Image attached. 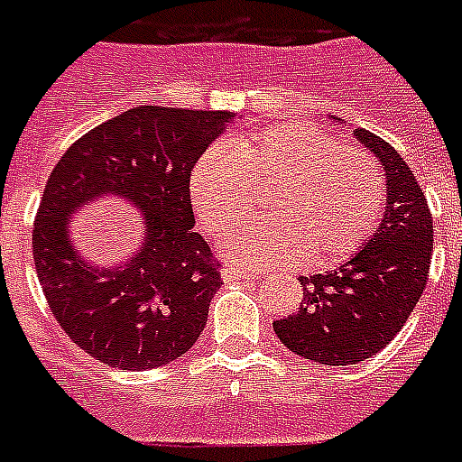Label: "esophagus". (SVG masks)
<instances>
[{
	"label": "esophagus",
	"mask_w": 462,
	"mask_h": 462,
	"mask_svg": "<svg viewBox=\"0 0 462 462\" xmlns=\"http://www.w3.org/2000/svg\"><path fill=\"white\" fill-rule=\"evenodd\" d=\"M225 282H235V279H261V273H249V270H235V267H227L223 270Z\"/></svg>",
	"instance_id": "1"
}]
</instances>
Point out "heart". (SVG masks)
<instances>
[{
  "mask_svg": "<svg viewBox=\"0 0 462 462\" xmlns=\"http://www.w3.org/2000/svg\"><path fill=\"white\" fill-rule=\"evenodd\" d=\"M192 204L211 235L249 213L255 189L265 220H246L223 239L235 265L289 267L310 255L331 265L366 242L381 216V166L355 143L336 141L308 122H282L201 154L192 171Z\"/></svg>",
  "mask_w": 462,
  "mask_h": 462,
  "instance_id": "b5f03b06",
  "label": "heart"
}]
</instances>
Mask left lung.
I'll return each mask as SVG.
<instances>
[{
  "instance_id": "1",
  "label": "left lung",
  "mask_w": 462,
  "mask_h": 462,
  "mask_svg": "<svg viewBox=\"0 0 462 462\" xmlns=\"http://www.w3.org/2000/svg\"><path fill=\"white\" fill-rule=\"evenodd\" d=\"M355 135L385 171L383 220L350 261L300 277L303 303L273 324L293 355L328 366L364 362L397 336L428 284L435 237L428 201L402 154L371 131Z\"/></svg>"
}]
</instances>
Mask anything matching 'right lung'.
<instances>
[{
    "label": "right lung",
    "mask_w": 462,
    "mask_h": 462,
    "mask_svg": "<svg viewBox=\"0 0 462 462\" xmlns=\"http://www.w3.org/2000/svg\"><path fill=\"white\" fill-rule=\"evenodd\" d=\"M232 117L141 106L84 134L58 159L34 218V267L56 321L93 359L124 371L164 366L207 327L223 279L192 230L189 176ZM100 196L142 211V249L115 266L84 262L69 237V213Z\"/></svg>",
    "instance_id": "right-lung-1"
}]
</instances>
